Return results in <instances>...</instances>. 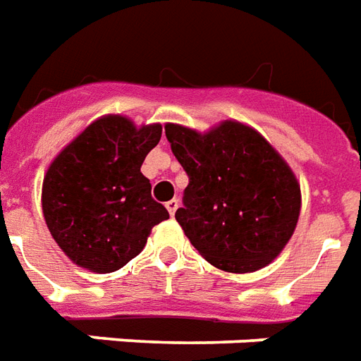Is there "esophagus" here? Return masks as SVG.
Segmentation results:
<instances>
[{"label": "esophagus", "mask_w": 361, "mask_h": 361, "mask_svg": "<svg viewBox=\"0 0 361 361\" xmlns=\"http://www.w3.org/2000/svg\"><path fill=\"white\" fill-rule=\"evenodd\" d=\"M178 207H180V201L178 199H172V201L166 202V210L170 212V216L176 214V210H178Z\"/></svg>", "instance_id": "obj_1"}]
</instances>
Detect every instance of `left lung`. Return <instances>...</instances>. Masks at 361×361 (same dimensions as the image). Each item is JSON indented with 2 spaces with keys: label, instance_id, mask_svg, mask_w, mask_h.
<instances>
[{
  "label": "left lung",
  "instance_id": "obj_1",
  "mask_svg": "<svg viewBox=\"0 0 361 361\" xmlns=\"http://www.w3.org/2000/svg\"><path fill=\"white\" fill-rule=\"evenodd\" d=\"M189 178L176 220L204 260L231 274L268 266L295 233L300 185L289 164L250 126L226 120L199 133L166 124Z\"/></svg>",
  "mask_w": 361,
  "mask_h": 361
}]
</instances>
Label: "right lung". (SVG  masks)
Returning a JSON list of instances; mask_svg holds the SVG:
<instances>
[{
  "label": "right lung",
  "instance_id": "obj_1",
  "mask_svg": "<svg viewBox=\"0 0 361 361\" xmlns=\"http://www.w3.org/2000/svg\"><path fill=\"white\" fill-rule=\"evenodd\" d=\"M160 135V124L135 128L126 116L109 114L51 162L42 188L45 224L80 268L116 271L143 250L151 229L170 218L141 173Z\"/></svg>",
  "mask_w": 361,
  "mask_h": 361
}]
</instances>
